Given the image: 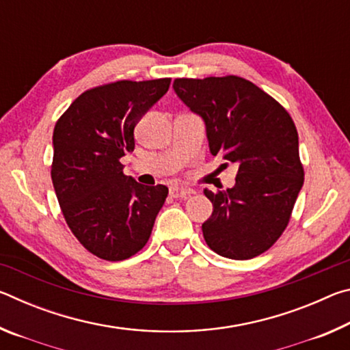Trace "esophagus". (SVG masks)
<instances>
[{
  "label": "esophagus",
  "instance_id": "34e87169",
  "mask_svg": "<svg viewBox=\"0 0 350 350\" xmlns=\"http://www.w3.org/2000/svg\"><path fill=\"white\" fill-rule=\"evenodd\" d=\"M193 193H194V191H193L191 188H183V187H177V185L170 188L171 198H174V199L187 198V196H189V194H193Z\"/></svg>",
  "mask_w": 350,
  "mask_h": 350
}]
</instances>
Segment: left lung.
<instances>
[{"label": "left lung", "instance_id": "obj_1", "mask_svg": "<svg viewBox=\"0 0 350 350\" xmlns=\"http://www.w3.org/2000/svg\"><path fill=\"white\" fill-rule=\"evenodd\" d=\"M173 88L204 118L213 156L238 165L233 188L204 191L213 204L202 224L206 245L230 259L259 256L284 233L304 183L292 117L238 75L176 79Z\"/></svg>", "mask_w": 350, "mask_h": 350}]
</instances>
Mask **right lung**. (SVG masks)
I'll use <instances>...</instances> for the list:
<instances>
[{
  "label": "right lung",
  "instance_id": "add662e5",
  "mask_svg": "<svg viewBox=\"0 0 350 350\" xmlns=\"http://www.w3.org/2000/svg\"><path fill=\"white\" fill-rule=\"evenodd\" d=\"M171 79L118 80L77 97L54 128L51 177L68 227L88 252L105 260L134 256L150 239L168 196L123 174L134 151V128L168 91Z\"/></svg>",
  "mask_w": 350,
  "mask_h": 350
}]
</instances>
